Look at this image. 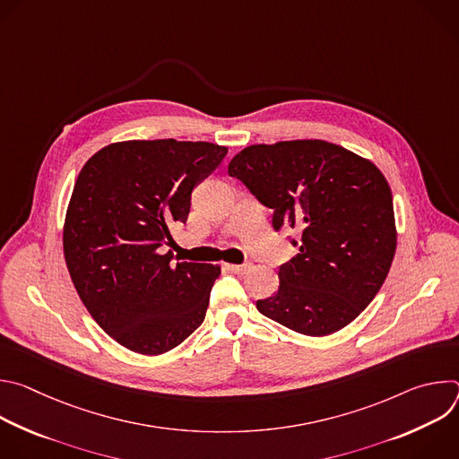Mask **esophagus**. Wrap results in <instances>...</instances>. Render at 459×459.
I'll return each instance as SVG.
<instances>
[{
	"label": "esophagus",
	"mask_w": 459,
	"mask_h": 459,
	"mask_svg": "<svg viewBox=\"0 0 459 459\" xmlns=\"http://www.w3.org/2000/svg\"><path fill=\"white\" fill-rule=\"evenodd\" d=\"M227 269L230 273H236V274H247L250 271V264H245V265H230V264H227Z\"/></svg>",
	"instance_id": "obj_1"
}]
</instances>
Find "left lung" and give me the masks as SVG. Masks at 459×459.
<instances>
[{
	"label": "left lung",
	"mask_w": 459,
	"mask_h": 459,
	"mask_svg": "<svg viewBox=\"0 0 459 459\" xmlns=\"http://www.w3.org/2000/svg\"><path fill=\"white\" fill-rule=\"evenodd\" d=\"M229 174L273 209L276 230L301 232L298 254L280 267L278 292L257 310L305 336L342 331L379 292L396 254L383 172L336 143L292 140L243 149Z\"/></svg>",
	"instance_id": "1"
}]
</instances>
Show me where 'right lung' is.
Segmentation results:
<instances>
[{
	"label": "right lung",
	"mask_w": 459,
	"mask_h": 459,
	"mask_svg": "<svg viewBox=\"0 0 459 459\" xmlns=\"http://www.w3.org/2000/svg\"><path fill=\"white\" fill-rule=\"evenodd\" d=\"M209 142L130 140L80 170L63 225L71 280L101 329L125 349L160 356L205 319L220 265L172 261L170 229L190 194L225 158Z\"/></svg>",
	"instance_id": "1"
}]
</instances>
